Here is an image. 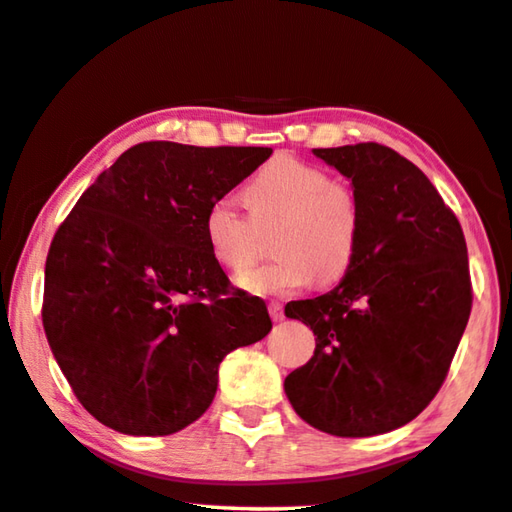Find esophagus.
<instances>
[{"label": "esophagus", "instance_id": "obj_1", "mask_svg": "<svg viewBox=\"0 0 512 512\" xmlns=\"http://www.w3.org/2000/svg\"><path fill=\"white\" fill-rule=\"evenodd\" d=\"M269 312H271V319H273V321H282V319H285V312H282V303H278V300H271V303H269Z\"/></svg>", "mask_w": 512, "mask_h": 512}]
</instances>
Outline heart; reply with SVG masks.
<instances>
[{"label":"heart","instance_id":"1","mask_svg":"<svg viewBox=\"0 0 512 512\" xmlns=\"http://www.w3.org/2000/svg\"><path fill=\"white\" fill-rule=\"evenodd\" d=\"M257 225L275 223L269 264L237 275L250 294L280 296L321 282L332 285L351 271L362 239V207L351 186L330 182L321 168L278 157L243 189ZM202 237L218 264L241 271L253 262L255 230L227 198L209 202Z\"/></svg>","mask_w":512,"mask_h":512}]
</instances>
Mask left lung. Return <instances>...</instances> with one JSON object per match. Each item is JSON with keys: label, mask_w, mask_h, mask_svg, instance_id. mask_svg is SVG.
<instances>
[{"label": "left lung", "mask_w": 512, "mask_h": 512, "mask_svg": "<svg viewBox=\"0 0 512 512\" xmlns=\"http://www.w3.org/2000/svg\"><path fill=\"white\" fill-rule=\"evenodd\" d=\"M362 207L351 271L328 294L291 300L316 337L285 378L300 419L337 437H369L415 419L437 389L472 312L467 243L431 180L380 143L314 150Z\"/></svg>", "instance_id": "8db88e82"}]
</instances>
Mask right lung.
<instances>
[{
  "label": "right lung",
  "instance_id": "right-lung-1",
  "mask_svg": "<svg viewBox=\"0 0 512 512\" xmlns=\"http://www.w3.org/2000/svg\"><path fill=\"white\" fill-rule=\"evenodd\" d=\"M271 148L148 141L81 193L45 262L43 328L79 403L125 435H173L214 401L218 364L271 330L209 255V202Z\"/></svg>",
  "mask_w": 512,
  "mask_h": 512
}]
</instances>
